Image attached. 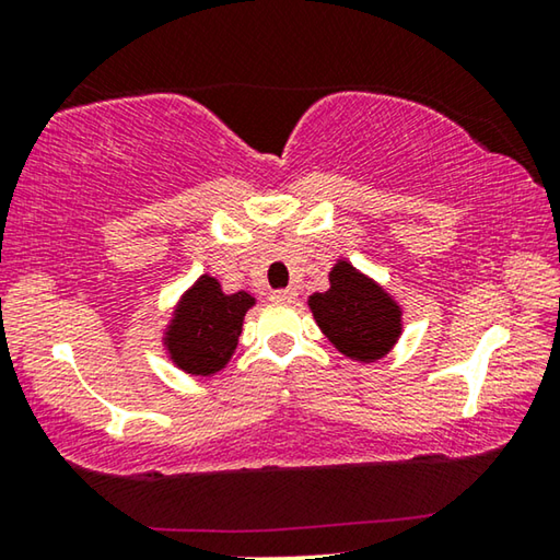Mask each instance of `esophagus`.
Instances as JSON below:
<instances>
[{
  "mask_svg": "<svg viewBox=\"0 0 560 560\" xmlns=\"http://www.w3.org/2000/svg\"><path fill=\"white\" fill-rule=\"evenodd\" d=\"M296 296H299V293L293 289H279V291H271L269 299L273 303H293V301H296Z\"/></svg>",
  "mask_w": 560,
  "mask_h": 560,
  "instance_id": "obj_1",
  "label": "esophagus"
}]
</instances>
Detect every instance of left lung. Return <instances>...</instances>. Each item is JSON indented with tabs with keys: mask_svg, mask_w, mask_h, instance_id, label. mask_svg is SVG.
<instances>
[{
	"mask_svg": "<svg viewBox=\"0 0 560 560\" xmlns=\"http://www.w3.org/2000/svg\"><path fill=\"white\" fill-rule=\"evenodd\" d=\"M308 311L330 346L355 363H377L393 353L405 330V311L381 281L348 259L328 271V289L306 299Z\"/></svg>",
	"mask_w": 560,
	"mask_h": 560,
	"instance_id": "obj_1",
	"label": "left lung"
}]
</instances>
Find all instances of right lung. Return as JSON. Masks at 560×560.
Segmentation results:
<instances>
[{"label":"right lung","mask_w":560,"mask_h":560,"mask_svg":"<svg viewBox=\"0 0 560 560\" xmlns=\"http://www.w3.org/2000/svg\"><path fill=\"white\" fill-rule=\"evenodd\" d=\"M252 306H257V299L249 291L226 293L220 279L202 273L179 293L160 330V346L177 371L212 377L230 365Z\"/></svg>","instance_id":"1"}]
</instances>
